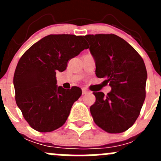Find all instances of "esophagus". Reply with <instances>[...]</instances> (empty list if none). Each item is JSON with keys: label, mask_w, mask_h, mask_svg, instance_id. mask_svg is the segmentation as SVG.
<instances>
[{"label": "esophagus", "mask_w": 161, "mask_h": 161, "mask_svg": "<svg viewBox=\"0 0 161 161\" xmlns=\"http://www.w3.org/2000/svg\"><path fill=\"white\" fill-rule=\"evenodd\" d=\"M88 93H90V92L88 91L86 88H82V95H86V94H88Z\"/></svg>", "instance_id": "1"}]
</instances>
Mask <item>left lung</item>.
<instances>
[{
    "instance_id": "1",
    "label": "left lung",
    "mask_w": 161,
    "mask_h": 161,
    "mask_svg": "<svg viewBox=\"0 0 161 161\" xmlns=\"http://www.w3.org/2000/svg\"><path fill=\"white\" fill-rule=\"evenodd\" d=\"M95 61V74L105 78L111 91L94 92L90 108L94 121L109 133L130 128L139 116L145 99L147 70L143 59L128 42L114 34L87 35Z\"/></svg>"
}]
</instances>
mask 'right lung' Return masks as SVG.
<instances>
[{
  "label": "right lung",
  "instance_id": "obj_1",
  "mask_svg": "<svg viewBox=\"0 0 161 161\" xmlns=\"http://www.w3.org/2000/svg\"><path fill=\"white\" fill-rule=\"evenodd\" d=\"M87 48L83 36L49 35L19 59L14 76L16 102L35 130L52 132L65 123L82 90L76 86L69 90L57 86L56 73L64 71L70 59Z\"/></svg>",
  "mask_w": 161,
  "mask_h": 161
}]
</instances>
